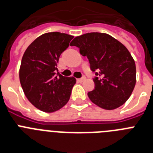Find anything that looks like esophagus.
<instances>
[{"instance_id":"34e87169","label":"esophagus","mask_w":153,"mask_h":153,"mask_svg":"<svg viewBox=\"0 0 153 153\" xmlns=\"http://www.w3.org/2000/svg\"><path fill=\"white\" fill-rule=\"evenodd\" d=\"M86 79V76H83V77L81 78H79V79H77L76 80H77V82H79V83H82V82H83V81Z\"/></svg>"}]
</instances>
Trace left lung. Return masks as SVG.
<instances>
[{
  "instance_id": "obj_1",
  "label": "left lung",
  "mask_w": 153,
  "mask_h": 153,
  "mask_svg": "<svg viewBox=\"0 0 153 153\" xmlns=\"http://www.w3.org/2000/svg\"><path fill=\"white\" fill-rule=\"evenodd\" d=\"M70 46L86 56L95 73V87L87 95L104 109H114L129 98L136 85V64L126 47L112 36L93 32L74 39Z\"/></svg>"
}]
</instances>
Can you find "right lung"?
<instances>
[{
  "instance_id": "1",
  "label": "right lung",
  "mask_w": 153,
  "mask_h": 153,
  "mask_svg": "<svg viewBox=\"0 0 153 153\" xmlns=\"http://www.w3.org/2000/svg\"><path fill=\"white\" fill-rule=\"evenodd\" d=\"M73 38L60 32L44 33L24 52L19 72L20 82L28 100L41 111H56L70 100L76 79L61 75L57 63Z\"/></svg>"
}]
</instances>
